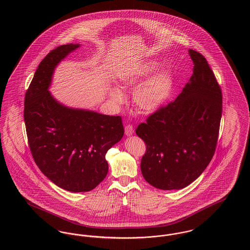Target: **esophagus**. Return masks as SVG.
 <instances>
[{"label":"esophagus","instance_id":"esophagus-1","mask_svg":"<svg viewBox=\"0 0 250 250\" xmlns=\"http://www.w3.org/2000/svg\"><path fill=\"white\" fill-rule=\"evenodd\" d=\"M125 135H126V136H131V135H133V133H134V128H133V126H132L131 125H125Z\"/></svg>","mask_w":250,"mask_h":250}]
</instances>
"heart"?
Here are the masks:
<instances>
[{
	"mask_svg": "<svg viewBox=\"0 0 250 250\" xmlns=\"http://www.w3.org/2000/svg\"><path fill=\"white\" fill-rule=\"evenodd\" d=\"M157 68L158 64L155 62L146 63L138 76L124 80L122 88L130 89L136 87L143 80L152 75ZM172 87L173 78L171 73L167 70L158 72L135 91L134 103L143 111H154L166 102L171 94ZM109 95L111 99L118 104L123 103L125 100L124 94L117 88H112Z\"/></svg>",
	"mask_w": 250,
	"mask_h": 250,
	"instance_id": "b5f03b06",
	"label": "heart"
}]
</instances>
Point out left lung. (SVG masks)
Masks as SVG:
<instances>
[{
    "instance_id": "8db88e82",
    "label": "left lung",
    "mask_w": 250,
    "mask_h": 250,
    "mask_svg": "<svg viewBox=\"0 0 250 250\" xmlns=\"http://www.w3.org/2000/svg\"><path fill=\"white\" fill-rule=\"evenodd\" d=\"M193 75L177 98L153 112L136 128L146 144L141 169L162 190L180 189L198 178L215 151L222 115V93L214 72L189 49Z\"/></svg>"
}]
</instances>
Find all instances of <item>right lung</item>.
Returning a JSON list of instances; mask_svg holds the SVG:
<instances>
[{
  "instance_id": "1",
  "label": "right lung",
  "mask_w": 250,
  "mask_h": 250,
  "mask_svg": "<svg viewBox=\"0 0 250 250\" xmlns=\"http://www.w3.org/2000/svg\"><path fill=\"white\" fill-rule=\"evenodd\" d=\"M79 44L62 45L41 61L24 100L28 143L37 167L64 190L87 192L107 175L105 155L121 141V116L75 109L57 102L48 87L55 66Z\"/></svg>"
}]
</instances>
